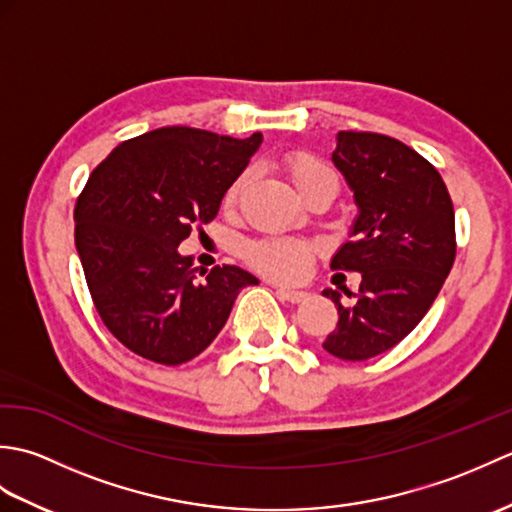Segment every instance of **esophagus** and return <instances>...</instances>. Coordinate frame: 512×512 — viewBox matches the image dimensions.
Instances as JSON below:
<instances>
[{
  "label": "esophagus",
  "mask_w": 512,
  "mask_h": 512,
  "mask_svg": "<svg viewBox=\"0 0 512 512\" xmlns=\"http://www.w3.org/2000/svg\"><path fill=\"white\" fill-rule=\"evenodd\" d=\"M277 295H279V299L290 301V303H301V301H306V299H308V292H303V290H292V288H284V286H279V288H277Z\"/></svg>",
  "instance_id": "obj_1"
}]
</instances>
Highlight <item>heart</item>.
Masks as SVG:
<instances>
[{"label":"heart","mask_w":512,"mask_h":512,"mask_svg":"<svg viewBox=\"0 0 512 512\" xmlns=\"http://www.w3.org/2000/svg\"><path fill=\"white\" fill-rule=\"evenodd\" d=\"M281 162H284L288 178L299 189L301 195L308 189L317 187V184L325 182L334 184V187L339 189V176H336V171L328 162L308 154V151H290ZM246 182L248 176L244 173V176H239L231 187H228L224 195L226 209H233L239 202V195H242ZM244 257L250 266L268 277L299 279L308 273V268L312 264V246L292 237H266L246 244Z\"/></svg>","instance_id":"1"}]
</instances>
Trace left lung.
I'll use <instances>...</instances> for the list:
<instances>
[{
    "instance_id": "1",
    "label": "left lung",
    "mask_w": 512,
    "mask_h": 512,
    "mask_svg": "<svg viewBox=\"0 0 512 512\" xmlns=\"http://www.w3.org/2000/svg\"><path fill=\"white\" fill-rule=\"evenodd\" d=\"M332 162L358 215L330 266L363 279L350 306L341 292L323 290L339 310L323 347L343 361H367L405 339L436 301L455 259V213L438 169L396 138L339 132Z\"/></svg>"
}]
</instances>
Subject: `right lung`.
Returning <instances> with one entry per match:
<instances>
[{"mask_svg": "<svg viewBox=\"0 0 512 512\" xmlns=\"http://www.w3.org/2000/svg\"><path fill=\"white\" fill-rule=\"evenodd\" d=\"M259 145V132L239 140L160 127L92 171L74 206V242L94 306L127 350L160 365L191 361L220 334L239 290L257 284L237 266L198 279L178 246L213 220Z\"/></svg>", "mask_w": 512, "mask_h": 512, "instance_id": "right-lung-1", "label": "right lung"}]
</instances>
